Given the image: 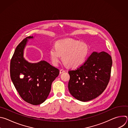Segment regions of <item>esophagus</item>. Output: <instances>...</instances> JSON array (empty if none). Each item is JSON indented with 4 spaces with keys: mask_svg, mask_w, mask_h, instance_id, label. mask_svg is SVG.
<instances>
[{
    "mask_svg": "<svg viewBox=\"0 0 128 128\" xmlns=\"http://www.w3.org/2000/svg\"><path fill=\"white\" fill-rule=\"evenodd\" d=\"M65 71V70H64V69H61L60 70V74H62V73L64 72Z\"/></svg>",
    "mask_w": 128,
    "mask_h": 128,
    "instance_id": "esophagus-1",
    "label": "esophagus"
}]
</instances>
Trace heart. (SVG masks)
<instances>
[{
	"label": "heart",
	"instance_id": "heart-1",
	"mask_svg": "<svg viewBox=\"0 0 128 128\" xmlns=\"http://www.w3.org/2000/svg\"><path fill=\"white\" fill-rule=\"evenodd\" d=\"M88 46L72 40H62L57 41L55 46L50 48V56L52 64L57 66L61 60L68 67L77 68L82 65L88 54Z\"/></svg>",
	"mask_w": 128,
	"mask_h": 128
}]
</instances>
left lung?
Returning a JSON list of instances; mask_svg holds the SVG:
<instances>
[{
    "mask_svg": "<svg viewBox=\"0 0 128 128\" xmlns=\"http://www.w3.org/2000/svg\"><path fill=\"white\" fill-rule=\"evenodd\" d=\"M112 61L105 52H93L84 63L68 71V89L77 100L86 102L101 95L110 80Z\"/></svg>",
    "mask_w": 128,
    "mask_h": 128,
    "instance_id": "left-lung-1",
    "label": "left lung"
}]
</instances>
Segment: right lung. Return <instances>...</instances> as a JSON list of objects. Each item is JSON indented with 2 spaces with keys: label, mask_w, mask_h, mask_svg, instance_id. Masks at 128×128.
<instances>
[{
  "label": "right lung",
  "mask_w": 128,
  "mask_h": 128,
  "mask_svg": "<svg viewBox=\"0 0 128 128\" xmlns=\"http://www.w3.org/2000/svg\"><path fill=\"white\" fill-rule=\"evenodd\" d=\"M32 38L27 37L16 46L10 61V76L20 97L26 102L37 105L46 99L60 71L45 61L31 63L24 58L27 38Z\"/></svg>",
  "instance_id": "1"
}]
</instances>
